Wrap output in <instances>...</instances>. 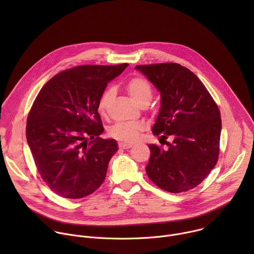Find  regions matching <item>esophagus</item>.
<instances>
[{
  "label": "esophagus",
  "mask_w": 254,
  "mask_h": 254,
  "mask_svg": "<svg viewBox=\"0 0 254 254\" xmlns=\"http://www.w3.org/2000/svg\"><path fill=\"white\" fill-rule=\"evenodd\" d=\"M119 147L120 149H124V150H127L129 148L132 147V144L130 143H127V142H119Z\"/></svg>",
  "instance_id": "1"
}]
</instances>
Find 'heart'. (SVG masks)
Segmentation results:
<instances>
[{"mask_svg":"<svg viewBox=\"0 0 254 254\" xmlns=\"http://www.w3.org/2000/svg\"><path fill=\"white\" fill-rule=\"evenodd\" d=\"M127 90L131 98L137 104L148 103L153 97V89L150 83L141 77H134L127 83ZM116 96V89L107 88L101 95L98 102V112L104 115L107 107ZM143 129V126L136 122H123L118 123L110 128V135L118 140L125 142H132L136 139L139 132Z\"/></svg>","mask_w":254,"mask_h":254,"instance_id":"1","label":"heart"}]
</instances>
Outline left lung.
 Segmentation results:
<instances>
[{"label": "left lung", "instance_id": "left-lung-1", "mask_svg": "<svg viewBox=\"0 0 254 254\" xmlns=\"http://www.w3.org/2000/svg\"><path fill=\"white\" fill-rule=\"evenodd\" d=\"M161 93L153 133L167 141V150L148 144L146 172L158 187L181 193L198 186L215 167L219 155V108L200 79L177 63L137 65Z\"/></svg>", "mask_w": 254, "mask_h": 254}]
</instances>
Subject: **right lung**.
I'll list each match as a JSON object with an SVG mask.
<instances>
[{"mask_svg": "<svg viewBox=\"0 0 254 254\" xmlns=\"http://www.w3.org/2000/svg\"><path fill=\"white\" fill-rule=\"evenodd\" d=\"M82 65L52 77L36 97L27 120L26 136L37 170L57 195L79 199L104 181L118 152L104 128L98 102L107 83L127 67Z\"/></svg>", "mask_w": 254, "mask_h": 254, "instance_id": "add662e5", "label": "right lung"}]
</instances>
